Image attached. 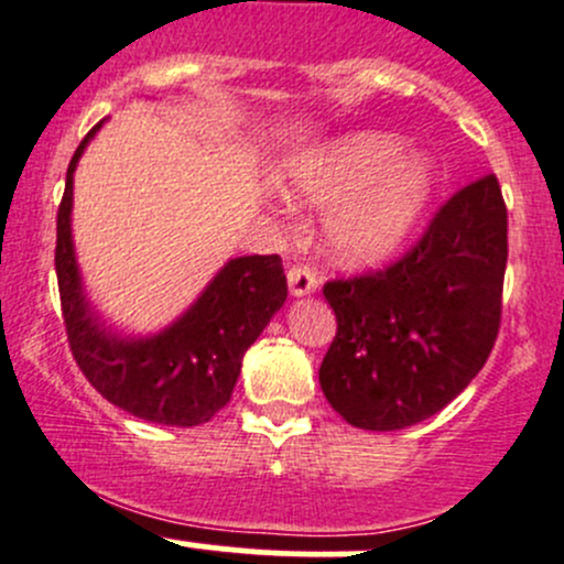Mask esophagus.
<instances>
[{"mask_svg": "<svg viewBox=\"0 0 564 564\" xmlns=\"http://www.w3.org/2000/svg\"><path fill=\"white\" fill-rule=\"evenodd\" d=\"M288 282H290V293L293 295H308L317 290L319 276L317 271L308 269V265H290L288 269Z\"/></svg>", "mask_w": 564, "mask_h": 564, "instance_id": "obj_1", "label": "esophagus"}]
</instances>
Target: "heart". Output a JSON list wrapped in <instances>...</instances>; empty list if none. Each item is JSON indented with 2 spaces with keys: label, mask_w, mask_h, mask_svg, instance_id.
Returning a JSON list of instances; mask_svg holds the SVG:
<instances>
[{
  "label": "heart",
  "mask_w": 564,
  "mask_h": 564,
  "mask_svg": "<svg viewBox=\"0 0 564 564\" xmlns=\"http://www.w3.org/2000/svg\"><path fill=\"white\" fill-rule=\"evenodd\" d=\"M387 134H357L304 163L299 185L308 202L336 204L328 220L330 250L349 263L390 256L409 236L433 191L422 155L395 159Z\"/></svg>",
  "instance_id": "obj_1"
}]
</instances>
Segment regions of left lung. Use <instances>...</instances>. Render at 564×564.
<instances>
[{"instance_id":"1","label":"left lung","mask_w":564,"mask_h":564,"mask_svg":"<svg viewBox=\"0 0 564 564\" xmlns=\"http://www.w3.org/2000/svg\"><path fill=\"white\" fill-rule=\"evenodd\" d=\"M508 209L495 174L435 209L384 269L325 282L336 336L319 366L349 425L401 430L438 414L487 362L500 330Z\"/></svg>"}]
</instances>
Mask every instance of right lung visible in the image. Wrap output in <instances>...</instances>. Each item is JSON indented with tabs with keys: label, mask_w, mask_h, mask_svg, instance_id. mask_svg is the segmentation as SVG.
<instances>
[{
	"label": "right lung",
	"mask_w": 564,
	"mask_h": 564,
	"mask_svg": "<svg viewBox=\"0 0 564 564\" xmlns=\"http://www.w3.org/2000/svg\"><path fill=\"white\" fill-rule=\"evenodd\" d=\"M96 123L66 169L56 217V276L72 357L96 392L139 420L193 427L231 401L241 360L288 299L280 256L236 258L172 328L153 338H120L88 308L72 250V174Z\"/></svg>",
	"instance_id": "add662e5"
}]
</instances>
